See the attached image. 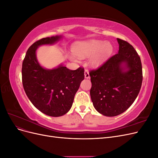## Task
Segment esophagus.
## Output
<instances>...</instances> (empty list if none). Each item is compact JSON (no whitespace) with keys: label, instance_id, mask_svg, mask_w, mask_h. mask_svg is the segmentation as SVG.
<instances>
[{"label":"esophagus","instance_id":"1","mask_svg":"<svg viewBox=\"0 0 158 158\" xmlns=\"http://www.w3.org/2000/svg\"><path fill=\"white\" fill-rule=\"evenodd\" d=\"M84 76H85V78H89V72H88L87 70H85L84 71Z\"/></svg>","mask_w":158,"mask_h":158}]
</instances>
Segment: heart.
I'll return each instance as SVG.
<instances>
[{
    "mask_svg": "<svg viewBox=\"0 0 158 158\" xmlns=\"http://www.w3.org/2000/svg\"><path fill=\"white\" fill-rule=\"evenodd\" d=\"M113 47L109 41L90 40L76 43L73 47V53L70 55L71 60L77 61L89 56V63L94 68H98L106 63L111 55Z\"/></svg>",
    "mask_w": 158,
    "mask_h": 158,
    "instance_id": "heart-1",
    "label": "heart"
}]
</instances>
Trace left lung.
Returning a JSON list of instances; mask_svg holds the SVG:
<instances>
[{
	"instance_id": "obj_1",
	"label": "left lung",
	"mask_w": 158,
	"mask_h": 158,
	"mask_svg": "<svg viewBox=\"0 0 158 158\" xmlns=\"http://www.w3.org/2000/svg\"><path fill=\"white\" fill-rule=\"evenodd\" d=\"M118 53L102 66L90 71V96L94 108L103 115L114 117L128 109L141 88V60L134 47L117 38Z\"/></svg>"
}]
</instances>
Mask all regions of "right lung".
<instances>
[{"instance_id":"right-lung-1","label":"right lung","mask_w":158,"mask_h":158,"mask_svg":"<svg viewBox=\"0 0 158 158\" xmlns=\"http://www.w3.org/2000/svg\"><path fill=\"white\" fill-rule=\"evenodd\" d=\"M62 38V35H55L35 42L26 52L22 69L23 87L27 98L41 112L55 117L69 111L84 79V70L81 67L72 70L61 64L56 68L47 69L38 62V47L55 44Z\"/></svg>"}]
</instances>
